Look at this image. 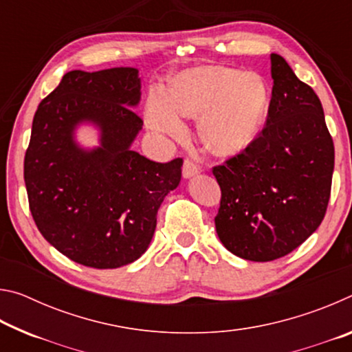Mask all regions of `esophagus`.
I'll use <instances>...</instances> for the list:
<instances>
[{
  "label": "esophagus",
  "mask_w": 352,
  "mask_h": 352,
  "mask_svg": "<svg viewBox=\"0 0 352 352\" xmlns=\"http://www.w3.org/2000/svg\"><path fill=\"white\" fill-rule=\"evenodd\" d=\"M200 172V168L197 164H195L194 162H190V160H184V163H183V177L184 178H190V177H194V175H197Z\"/></svg>",
  "instance_id": "1"
}]
</instances>
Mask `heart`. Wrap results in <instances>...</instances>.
<instances>
[{"instance_id": "b5f03b06", "label": "heart", "mask_w": 352, "mask_h": 352, "mask_svg": "<svg viewBox=\"0 0 352 352\" xmlns=\"http://www.w3.org/2000/svg\"><path fill=\"white\" fill-rule=\"evenodd\" d=\"M269 104L265 82L256 73L226 67L184 71L174 88H155L147 100L148 127L178 136L184 118H200L199 133L208 151L233 157L258 138Z\"/></svg>"}]
</instances>
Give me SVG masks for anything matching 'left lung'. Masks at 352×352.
<instances>
[{
  "mask_svg": "<svg viewBox=\"0 0 352 352\" xmlns=\"http://www.w3.org/2000/svg\"><path fill=\"white\" fill-rule=\"evenodd\" d=\"M272 99L258 138L212 168L222 190L216 231L242 259L273 261L318 228L329 204L333 142L317 94L272 54Z\"/></svg>",
  "mask_w": 352,
  "mask_h": 352,
  "instance_id": "8db88e82",
  "label": "left lung"
}]
</instances>
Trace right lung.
Listing matches in <instances>:
<instances>
[{
	"instance_id": "right-lung-1",
	"label": "right lung",
	"mask_w": 352,
	"mask_h": 352,
	"mask_svg": "<svg viewBox=\"0 0 352 352\" xmlns=\"http://www.w3.org/2000/svg\"><path fill=\"white\" fill-rule=\"evenodd\" d=\"M136 68L74 69L41 100L25 157V183L41 236L77 264L118 269L151 243L158 208L182 180L183 160L155 163L132 151L142 129ZM93 123L100 146L75 129Z\"/></svg>"
}]
</instances>
